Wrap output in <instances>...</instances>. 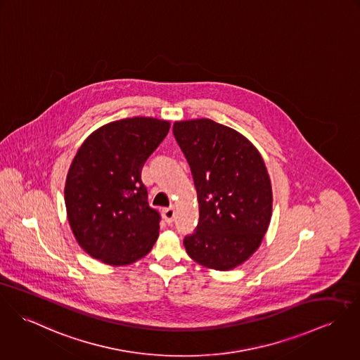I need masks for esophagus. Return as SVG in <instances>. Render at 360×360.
Returning <instances> with one entry per match:
<instances>
[{"label": "esophagus", "instance_id": "1", "mask_svg": "<svg viewBox=\"0 0 360 360\" xmlns=\"http://www.w3.org/2000/svg\"><path fill=\"white\" fill-rule=\"evenodd\" d=\"M162 217H164V219L168 222V224H171L172 221H174V218H175V208L171 205V207H168V208H164L162 210Z\"/></svg>", "mask_w": 360, "mask_h": 360}]
</instances>
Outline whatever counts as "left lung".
Wrapping results in <instances>:
<instances>
[{"instance_id":"1","label":"left lung","mask_w":360,"mask_h":360,"mask_svg":"<svg viewBox=\"0 0 360 360\" xmlns=\"http://www.w3.org/2000/svg\"><path fill=\"white\" fill-rule=\"evenodd\" d=\"M172 132L199 200L198 226L184 239L186 252L207 268L233 269L259 247L271 222L265 162L247 138L215 121H176Z\"/></svg>"}]
</instances>
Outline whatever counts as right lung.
Returning a JSON list of instances; mask_svg holds the SVG:
<instances>
[{"instance_id":"1","label":"right lung","mask_w":360,"mask_h":360,"mask_svg":"<svg viewBox=\"0 0 360 360\" xmlns=\"http://www.w3.org/2000/svg\"><path fill=\"white\" fill-rule=\"evenodd\" d=\"M168 131V121L132 117L101 127L81 145L65 202L73 235L91 257L127 265L152 250L161 217L148 202L141 174Z\"/></svg>"}]
</instances>
